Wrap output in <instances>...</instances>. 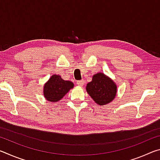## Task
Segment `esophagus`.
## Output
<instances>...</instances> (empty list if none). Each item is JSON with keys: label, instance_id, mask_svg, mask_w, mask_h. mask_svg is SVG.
<instances>
[{"label": "esophagus", "instance_id": "obj_1", "mask_svg": "<svg viewBox=\"0 0 160 160\" xmlns=\"http://www.w3.org/2000/svg\"><path fill=\"white\" fill-rule=\"evenodd\" d=\"M77 84H78V86L82 87L84 85V84H85V81H84V80H78V81H77Z\"/></svg>", "mask_w": 160, "mask_h": 160}]
</instances>
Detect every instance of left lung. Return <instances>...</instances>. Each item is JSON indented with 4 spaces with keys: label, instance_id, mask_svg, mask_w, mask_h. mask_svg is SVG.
I'll list each match as a JSON object with an SVG mask.
<instances>
[{
    "label": "left lung",
    "instance_id": "obj_1",
    "mask_svg": "<svg viewBox=\"0 0 160 160\" xmlns=\"http://www.w3.org/2000/svg\"><path fill=\"white\" fill-rule=\"evenodd\" d=\"M116 83L102 72L94 75L92 80L86 86L87 92L99 105L112 102L116 95Z\"/></svg>",
    "mask_w": 160,
    "mask_h": 160
}]
</instances>
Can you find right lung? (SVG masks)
<instances>
[{
    "mask_svg": "<svg viewBox=\"0 0 160 160\" xmlns=\"http://www.w3.org/2000/svg\"><path fill=\"white\" fill-rule=\"evenodd\" d=\"M73 86V82L64 80L58 75H53L44 86V97L48 102H58Z\"/></svg>",
    "mask_w": 160,
    "mask_h": 160,
    "instance_id": "obj_1",
    "label": "right lung"
}]
</instances>
